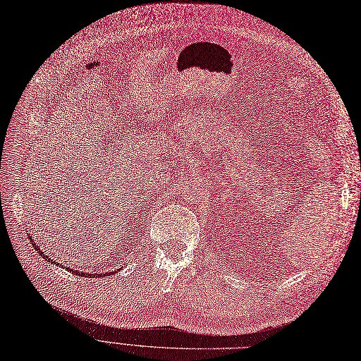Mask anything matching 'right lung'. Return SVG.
I'll list each match as a JSON object with an SVG mask.
<instances>
[{
	"mask_svg": "<svg viewBox=\"0 0 361 361\" xmlns=\"http://www.w3.org/2000/svg\"><path fill=\"white\" fill-rule=\"evenodd\" d=\"M31 243H32L34 248H35V250L39 252V256H43V257H44L46 260H49L51 264H59L58 262H53V259H50L49 256H44V252L38 250V245H37V244H34V241H31ZM68 271H70L71 274H75V275H82V276H86V278H99V276H105V275L109 276V275L111 274V272H105V274H98V275H95V274H89V272L86 274V272H83V271H75V269H70V268H68ZM111 275H113V274H111Z\"/></svg>",
	"mask_w": 361,
	"mask_h": 361,
	"instance_id": "1",
	"label": "right lung"
}]
</instances>
